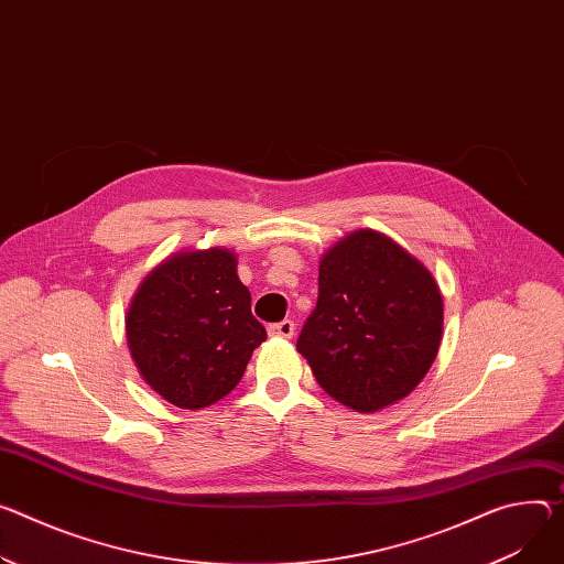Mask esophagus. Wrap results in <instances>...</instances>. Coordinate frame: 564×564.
<instances>
[{"label":"esophagus","instance_id":"obj_1","mask_svg":"<svg viewBox=\"0 0 564 564\" xmlns=\"http://www.w3.org/2000/svg\"><path fill=\"white\" fill-rule=\"evenodd\" d=\"M268 333L272 337H281V339H290L294 335V322L292 319H283L279 324H272L268 326Z\"/></svg>","mask_w":564,"mask_h":564}]
</instances>
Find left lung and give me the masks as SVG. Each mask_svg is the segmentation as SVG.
I'll use <instances>...</instances> for the list:
<instances>
[{
  "instance_id": "left-lung-1",
  "label": "left lung",
  "mask_w": 564,
  "mask_h": 564,
  "mask_svg": "<svg viewBox=\"0 0 564 564\" xmlns=\"http://www.w3.org/2000/svg\"><path fill=\"white\" fill-rule=\"evenodd\" d=\"M443 296L432 272L389 236L357 229L319 261V296L296 350L319 387L373 414L412 393L436 360Z\"/></svg>"
}]
</instances>
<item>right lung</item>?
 Instances as JSON below:
<instances>
[{
  "mask_svg": "<svg viewBox=\"0 0 564 564\" xmlns=\"http://www.w3.org/2000/svg\"><path fill=\"white\" fill-rule=\"evenodd\" d=\"M223 247L177 251L132 296L126 337L145 384L180 409L225 398L268 333Z\"/></svg>",
  "mask_w": 564,
  "mask_h": 564,
  "instance_id": "1",
  "label": "right lung"
}]
</instances>
